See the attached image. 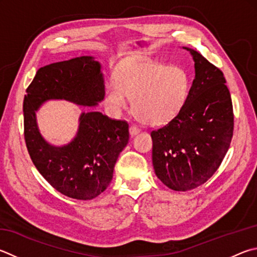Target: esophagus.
<instances>
[{"mask_svg":"<svg viewBox=\"0 0 257 257\" xmlns=\"http://www.w3.org/2000/svg\"><path fill=\"white\" fill-rule=\"evenodd\" d=\"M129 133H130V135H132V136H135V135H137L139 133V128L137 127V125L132 124V125H130V128H129Z\"/></svg>","mask_w":257,"mask_h":257,"instance_id":"esophagus-1","label":"esophagus"}]
</instances>
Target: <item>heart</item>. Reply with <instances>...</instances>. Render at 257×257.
<instances>
[{
    "instance_id": "1",
    "label": "heart",
    "mask_w": 257,
    "mask_h": 257,
    "mask_svg": "<svg viewBox=\"0 0 257 257\" xmlns=\"http://www.w3.org/2000/svg\"><path fill=\"white\" fill-rule=\"evenodd\" d=\"M118 83L105 87V102L119 112L127 108V97L139 121L162 125L179 114L189 92V77L183 68L157 63H127L119 68Z\"/></svg>"
}]
</instances>
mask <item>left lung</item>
<instances>
[{
	"instance_id": "8db88e82",
	"label": "left lung",
	"mask_w": 257,
	"mask_h": 257,
	"mask_svg": "<svg viewBox=\"0 0 257 257\" xmlns=\"http://www.w3.org/2000/svg\"><path fill=\"white\" fill-rule=\"evenodd\" d=\"M195 78L174 119L152 130L153 165L167 188H198L220 166L234 133V111L222 72L201 54L186 48Z\"/></svg>"
}]
</instances>
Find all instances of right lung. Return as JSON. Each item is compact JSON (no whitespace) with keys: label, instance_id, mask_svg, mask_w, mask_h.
<instances>
[{"label":"right lung","instance_id":"1","mask_svg":"<svg viewBox=\"0 0 257 257\" xmlns=\"http://www.w3.org/2000/svg\"><path fill=\"white\" fill-rule=\"evenodd\" d=\"M100 64L82 56L38 69L23 100L28 153L44 179L68 198L91 200L108 188L119 154L129 141V124L101 112H83L76 137L62 147L41 137L36 111L45 101L64 99L94 106L104 97Z\"/></svg>","mask_w":257,"mask_h":257}]
</instances>
